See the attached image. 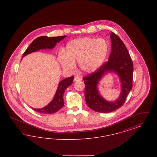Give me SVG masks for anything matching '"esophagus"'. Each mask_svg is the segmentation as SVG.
Here are the masks:
<instances>
[{
    "label": "esophagus",
    "mask_w": 157,
    "mask_h": 157,
    "mask_svg": "<svg viewBox=\"0 0 157 157\" xmlns=\"http://www.w3.org/2000/svg\"><path fill=\"white\" fill-rule=\"evenodd\" d=\"M81 79L79 76H75L74 78V81L75 82H78V81H80Z\"/></svg>",
    "instance_id": "34e87169"
}]
</instances>
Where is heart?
Wrapping results in <instances>:
<instances>
[{
	"instance_id": "1",
	"label": "heart",
	"mask_w": 157,
	"mask_h": 157,
	"mask_svg": "<svg viewBox=\"0 0 157 157\" xmlns=\"http://www.w3.org/2000/svg\"><path fill=\"white\" fill-rule=\"evenodd\" d=\"M109 51V44L104 38L83 37L71 40L61 55L60 63L68 70L75 68V62L85 73L97 71L106 59Z\"/></svg>"
}]
</instances>
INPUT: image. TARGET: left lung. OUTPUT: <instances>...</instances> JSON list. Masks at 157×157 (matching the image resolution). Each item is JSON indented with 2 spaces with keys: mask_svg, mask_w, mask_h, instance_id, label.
Masks as SVG:
<instances>
[{
  "mask_svg": "<svg viewBox=\"0 0 157 157\" xmlns=\"http://www.w3.org/2000/svg\"><path fill=\"white\" fill-rule=\"evenodd\" d=\"M111 52L108 61L90 75L83 78L85 97L90 109L101 113H109L121 108L125 103L128 94L132 87L133 62L127 48L119 36L111 32ZM115 71L119 75L121 82L120 98L115 102H108L99 95L97 90L98 81L108 71Z\"/></svg>",
  "mask_w": 157,
  "mask_h": 157,
  "instance_id": "left-lung-1",
  "label": "left lung"
}]
</instances>
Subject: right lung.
<instances>
[{
	"label": "right lung",
	"mask_w": 157,
	"mask_h": 157,
	"mask_svg": "<svg viewBox=\"0 0 157 157\" xmlns=\"http://www.w3.org/2000/svg\"><path fill=\"white\" fill-rule=\"evenodd\" d=\"M66 37L67 36L64 35L57 37H49L42 36L37 37L26 49L23 54V57L30 53L36 52L42 49H52L55 46L56 43ZM74 78V76H71L64 79L59 83L58 89L52 101L47 106L41 109H32L39 113L45 114H52L58 111L64 105L63 98L64 92L67 87L72 83Z\"/></svg>",
	"instance_id": "obj_1"
}]
</instances>
